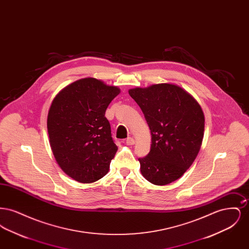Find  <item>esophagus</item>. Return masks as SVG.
Returning a JSON list of instances; mask_svg holds the SVG:
<instances>
[{
  "mask_svg": "<svg viewBox=\"0 0 249 249\" xmlns=\"http://www.w3.org/2000/svg\"><path fill=\"white\" fill-rule=\"evenodd\" d=\"M135 142V141H134V139L132 138V137H128L127 139H126V143L127 144H133Z\"/></svg>",
  "mask_w": 249,
  "mask_h": 249,
  "instance_id": "34e87169",
  "label": "esophagus"
}]
</instances>
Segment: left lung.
I'll list each match as a JSON object with an SVG mask.
<instances>
[{"label":"left lung","mask_w":249,"mask_h":249,"mask_svg":"<svg viewBox=\"0 0 249 249\" xmlns=\"http://www.w3.org/2000/svg\"><path fill=\"white\" fill-rule=\"evenodd\" d=\"M129 93L141 108L152 135L149 153L138 159L142 176L158 186L178 180L201 148L204 116L200 105L172 84L136 88Z\"/></svg>","instance_id":"8db88e82"}]
</instances>
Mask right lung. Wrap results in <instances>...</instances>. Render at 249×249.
<instances>
[{
    "label": "right lung",
    "instance_id": "right-lung-1",
    "mask_svg": "<svg viewBox=\"0 0 249 249\" xmlns=\"http://www.w3.org/2000/svg\"><path fill=\"white\" fill-rule=\"evenodd\" d=\"M119 89L95 78H84L64 88L49 109L50 145L62 171L81 183L104 178L118 146L106 111Z\"/></svg>",
    "mask_w": 249,
    "mask_h": 249
}]
</instances>
